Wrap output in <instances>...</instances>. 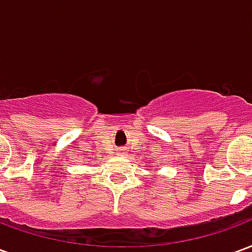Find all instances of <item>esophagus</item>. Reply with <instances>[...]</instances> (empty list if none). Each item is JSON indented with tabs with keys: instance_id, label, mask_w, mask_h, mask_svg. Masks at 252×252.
<instances>
[{
	"instance_id": "esophagus-1",
	"label": "esophagus",
	"mask_w": 252,
	"mask_h": 252,
	"mask_svg": "<svg viewBox=\"0 0 252 252\" xmlns=\"http://www.w3.org/2000/svg\"><path fill=\"white\" fill-rule=\"evenodd\" d=\"M117 154H124V150H123V148H117Z\"/></svg>"
}]
</instances>
